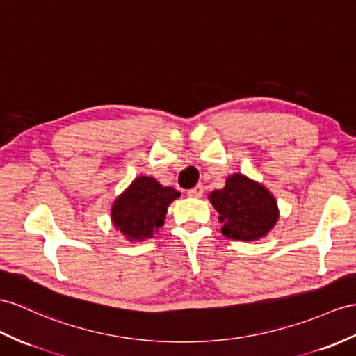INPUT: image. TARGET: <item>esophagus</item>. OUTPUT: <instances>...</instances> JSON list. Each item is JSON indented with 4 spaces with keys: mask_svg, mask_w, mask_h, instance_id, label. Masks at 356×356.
I'll return each mask as SVG.
<instances>
[{
    "mask_svg": "<svg viewBox=\"0 0 356 356\" xmlns=\"http://www.w3.org/2000/svg\"><path fill=\"white\" fill-rule=\"evenodd\" d=\"M187 195H188L190 197H201V196L204 195V186H202V184H197L196 187L190 188L188 192H187Z\"/></svg>",
    "mask_w": 356,
    "mask_h": 356,
    "instance_id": "1",
    "label": "esophagus"
}]
</instances>
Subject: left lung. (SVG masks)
<instances>
[{"label":"left lung","mask_w":356,"mask_h":356,"mask_svg":"<svg viewBox=\"0 0 356 356\" xmlns=\"http://www.w3.org/2000/svg\"><path fill=\"white\" fill-rule=\"evenodd\" d=\"M223 223L222 234L231 240L252 241L270 231L278 222L280 210L273 195L241 173L227 178L225 187L208 195Z\"/></svg>","instance_id":"obj_1"}]
</instances>
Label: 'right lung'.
<instances>
[{
  "mask_svg": "<svg viewBox=\"0 0 356 356\" xmlns=\"http://www.w3.org/2000/svg\"><path fill=\"white\" fill-rule=\"evenodd\" d=\"M181 193L152 177H138L111 207V222L129 241L152 238L164 225L168 207Z\"/></svg>",
  "mask_w": 356,
  "mask_h": 356,
  "instance_id": "right-lung-1",
  "label": "right lung"
}]
</instances>
